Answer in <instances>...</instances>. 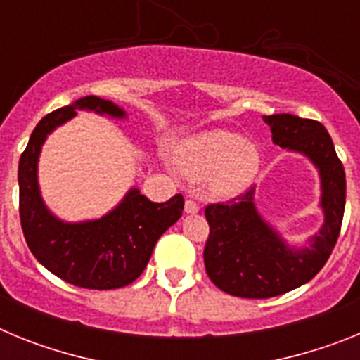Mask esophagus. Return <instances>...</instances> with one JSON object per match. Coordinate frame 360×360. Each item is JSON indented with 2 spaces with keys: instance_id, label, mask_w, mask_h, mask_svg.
<instances>
[{
  "instance_id": "1",
  "label": "esophagus",
  "mask_w": 360,
  "mask_h": 360,
  "mask_svg": "<svg viewBox=\"0 0 360 360\" xmlns=\"http://www.w3.org/2000/svg\"><path fill=\"white\" fill-rule=\"evenodd\" d=\"M200 211V205L195 202V200H187L186 202V212L187 214H196Z\"/></svg>"
}]
</instances>
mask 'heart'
Masks as SVG:
<instances>
[{"mask_svg": "<svg viewBox=\"0 0 360 360\" xmlns=\"http://www.w3.org/2000/svg\"><path fill=\"white\" fill-rule=\"evenodd\" d=\"M178 169L200 182L216 198H231L249 186L259 169V151L238 133L211 129L193 136L176 149Z\"/></svg>", "mask_w": 360, "mask_h": 360, "instance_id": "1", "label": "heart"}]
</instances>
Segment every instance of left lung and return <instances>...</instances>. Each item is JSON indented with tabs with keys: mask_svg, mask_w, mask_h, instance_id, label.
<instances>
[{
	"mask_svg": "<svg viewBox=\"0 0 360 360\" xmlns=\"http://www.w3.org/2000/svg\"><path fill=\"white\" fill-rule=\"evenodd\" d=\"M263 120L274 144L301 153L319 169L324 224L310 247L294 249L256 211L252 187L227 203H209V238L203 249L207 276L219 290L247 299L276 297L310 281L335 247L346 203L345 167L323 124L290 113Z\"/></svg>",
	"mask_w": 360,
	"mask_h": 360,
	"instance_id": "1",
	"label": "left lung"
}]
</instances>
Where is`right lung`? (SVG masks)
Instances as JSON below:
<instances>
[{"label": "right lung", "mask_w": 360, "mask_h": 360, "mask_svg": "<svg viewBox=\"0 0 360 360\" xmlns=\"http://www.w3.org/2000/svg\"><path fill=\"white\" fill-rule=\"evenodd\" d=\"M77 110L126 117L117 104L95 95L43 117L19 158V218L28 249L44 269L75 287L111 290L126 287L144 272L158 238L182 216L184 196L155 203L131 189L103 218L81 224L56 218L41 198L37 160L46 135L77 115Z\"/></svg>", "instance_id": "right-lung-1"}]
</instances>
